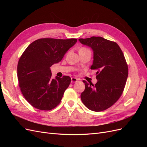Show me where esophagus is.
I'll return each instance as SVG.
<instances>
[{
	"label": "esophagus",
	"instance_id": "1",
	"mask_svg": "<svg viewBox=\"0 0 147 147\" xmlns=\"http://www.w3.org/2000/svg\"><path fill=\"white\" fill-rule=\"evenodd\" d=\"M78 81V79L77 78H75V77H72L71 78V82L72 83H75Z\"/></svg>",
	"mask_w": 147,
	"mask_h": 147
}]
</instances>
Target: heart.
Here are the masks:
<instances>
[{
    "label": "heart",
    "instance_id": "obj_1",
    "mask_svg": "<svg viewBox=\"0 0 147 147\" xmlns=\"http://www.w3.org/2000/svg\"><path fill=\"white\" fill-rule=\"evenodd\" d=\"M80 51H90V50H88V49L86 48H82L80 49Z\"/></svg>",
    "mask_w": 147,
    "mask_h": 147
}]
</instances>
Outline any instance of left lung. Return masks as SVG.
Masks as SVG:
<instances>
[{"instance_id": "obj_1", "label": "left lung", "mask_w": 147, "mask_h": 147, "mask_svg": "<svg viewBox=\"0 0 147 147\" xmlns=\"http://www.w3.org/2000/svg\"><path fill=\"white\" fill-rule=\"evenodd\" d=\"M83 45L90 47L94 53L91 69L97 70V82L85 80L81 99L88 109L101 112L116 102L123 92L128 76V67L118 44L101 37L79 38Z\"/></svg>"}]
</instances>
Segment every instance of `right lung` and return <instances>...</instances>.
<instances>
[{
    "label": "right lung",
    "mask_w": 147,
    "mask_h": 147,
    "mask_svg": "<svg viewBox=\"0 0 147 147\" xmlns=\"http://www.w3.org/2000/svg\"><path fill=\"white\" fill-rule=\"evenodd\" d=\"M77 41L76 38H40L31 43L20 57L17 67L19 86L34 107L50 110L59 104L71 78H52L50 67L60 62Z\"/></svg>",
    "instance_id": "right-lung-1"
}]
</instances>
